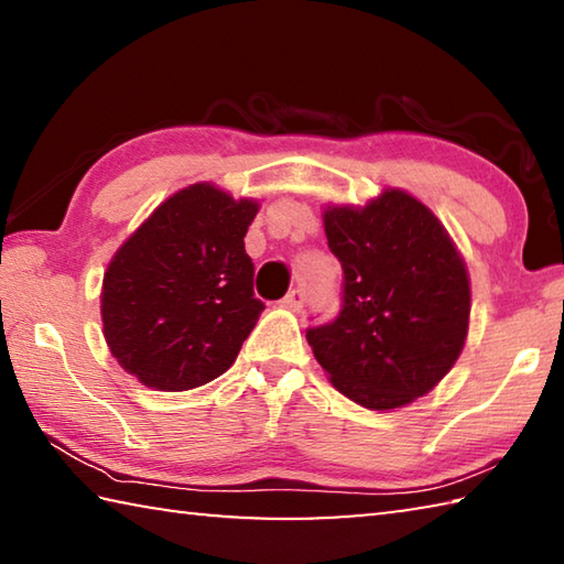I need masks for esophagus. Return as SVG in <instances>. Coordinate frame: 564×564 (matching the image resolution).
I'll use <instances>...</instances> for the list:
<instances>
[{
	"label": "esophagus",
	"mask_w": 564,
	"mask_h": 564,
	"mask_svg": "<svg viewBox=\"0 0 564 564\" xmlns=\"http://www.w3.org/2000/svg\"><path fill=\"white\" fill-rule=\"evenodd\" d=\"M303 303H305V293H303L301 289H293V291L281 301L283 308H289V311H301Z\"/></svg>",
	"instance_id": "obj_1"
}]
</instances>
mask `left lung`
Returning <instances> with one entry per match:
<instances>
[{
	"label": "left lung",
	"mask_w": 564,
	"mask_h": 564,
	"mask_svg": "<svg viewBox=\"0 0 564 564\" xmlns=\"http://www.w3.org/2000/svg\"><path fill=\"white\" fill-rule=\"evenodd\" d=\"M323 228L343 265V308L305 338L333 388L368 410L431 393L470 326V275L451 234L403 188L326 206Z\"/></svg>",
	"instance_id": "left-lung-1"
}]
</instances>
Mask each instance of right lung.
<instances>
[{
  "mask_svg": "<svg viewBox=\"0 0 564 564\" xmlns=\"http://www.w3.org/2000/svg\"><path fill=\"white\" fill-rule=\"evenodd\" d=\"M259 202L191 184L154 208L104 271V338L147 388L181 393L226 373L259 321L243 236Z\"/></svg>",
  "mask_w": 564,
  "mask_h": 564,
  "instance_id": "right-lung-1",
  "label": "right lung"
}]
</instances>
